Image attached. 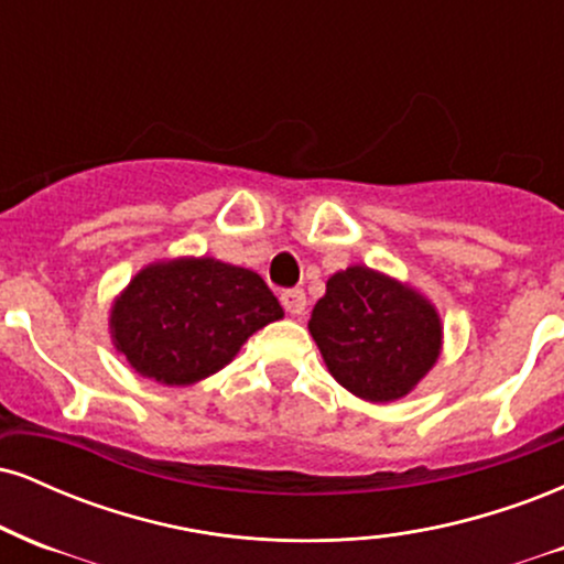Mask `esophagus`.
<instances>
[{"label": "esophagus", "mask_w": 564, "mask_h": 564, "mask_svg": "<svg viewBox=\"0 0 564 564\" xmlns=\"http://www.w3.org/2000/svg\"><path fill=\"white\" fill-rule=\"evenodd\" d=\"M281 304L286 307L289 315H302L304 307H307V296H304L302 289H286L281 294Z\"/></svg>", "instance_id": "1"}]
</instances>
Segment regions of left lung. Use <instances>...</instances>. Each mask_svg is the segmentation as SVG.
I'll return each mask as SVG.
<instances>
[{
	"mask_svg": "<svg viewBox=\"0 0 564 564\" xmlns=\"http://www.w3.org/2000/svg\"><path fill=\"white\" fill-rule=\"evenodd\" d=\"M307 328L332 377L371 403L405 398L443 347L435 304L364 264L328 278Z\"/></svg>",
	"mask_w": 564,
	"mask_h": 564,
	"instance_id": "1",
	"label": "left lung"
}]
</instances>
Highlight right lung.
I'll return each instance as SVG.
<instances>
[{
  "label": "right lung",
  "mask_w": 564,
  "mask_h": 564,
  "mask_svg": "<svg viewBox=\"0 0 564 564\" xmlns=\"http://www.w3.org/2000/svg\"><path fill=\"white\" fill-rule=\"evenodd\" d=\"M283 307L254 270L180 257L153 262L111 307L113 347L140 377L185 387L225 368Z\"/></svg>",
  "instance_id": "right-lung-1"
}]
</instances>
